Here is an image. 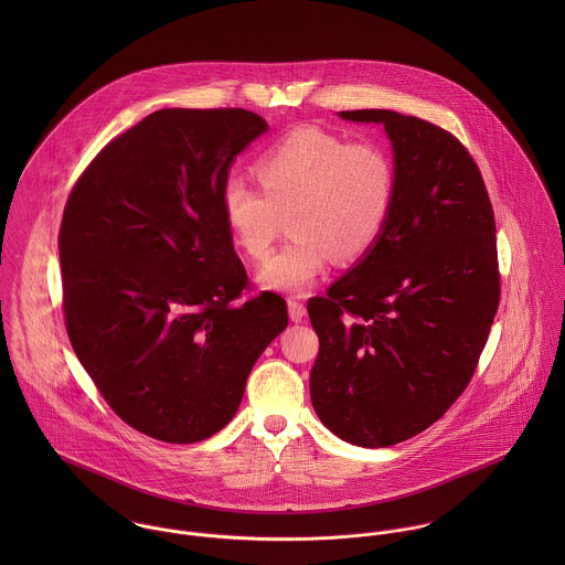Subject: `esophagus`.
Segmentation results:
<instances>
[{
  "label": "esophagus",
  "mask_w": 565,
  "mask_h": 565,
  "mask_svg": "<svg viewBox=\"0 0 565 565\" xmlns=\"http://www.w3.org/2000/svg\"><path fill=\"white\" fill-rule=\"evenodd\" d=\"M287 307H289V318H291L294 322H302V318L307 316L305 302L298 300V298H289V300H287Z\"/></svg>",
  "instance_id": "1"
}]
</instances>
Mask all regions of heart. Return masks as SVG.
<instances>
[{
    "label": "heart",
    "mask_w": 565,
    "mask_h": 565,
    "mask_svg": "<svg viewBox=\"0 0 565 565\" xmlns=\"http://www.w3.org/2000/svg\"><path fill=\"white\" fill-rule=\"evenodd\" d=\"M258 184L231 178L220 209L235 245L256 263L271 254L289 217L291 242L260 271L269 289L300 294L328 263H354L381 242L398 171L376 141H348L316 126L291 130L254 164Z\"/></svg>",
    "instance_id": "heart-1"
}]
</instances>
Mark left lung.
Returning <instances> with one entry per match:
<instances>
[{
  "instance_id": "8db88e82",
  "label": "left lung",
  "mask_w": 565,
  "mask_h": 565,
  "mask_svg": "<svg viewBox=\"0 0 565 565\" xmlns=\"http://www.w3.org/2000/svg\"><path fill=\"white\" fill-rule=\"evenodd\" d=\"M398 171L387 228L326 296L311 401L348 444L387 448L435 424L470 385L500 302L495 222L483 175L448 130L383 108Z\"/></svg>"
}]
</instances>
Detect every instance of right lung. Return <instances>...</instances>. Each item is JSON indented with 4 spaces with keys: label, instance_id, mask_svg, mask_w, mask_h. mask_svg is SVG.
I'll use <instances>...</instances> for the list:
<instances>
[{
    "label": "right lung",
    "instance_id": "add662e5",
    "mask_svg": "<svg viewBox=\"0 0 565 565\" xmlns=\"http://www.w3.org/2000/svg\"><path fill=\"white\" fill-rule=\"evenodd\" d=\"M267 130L245 108H162L108 141L61 222L70 341L135 430L193 444L237 413L245 381L287 322L252 289L220 195L231 161Z\"/></svg>",
    "mask_w": 565,
    "mask_h": 565
}]
</instances>
